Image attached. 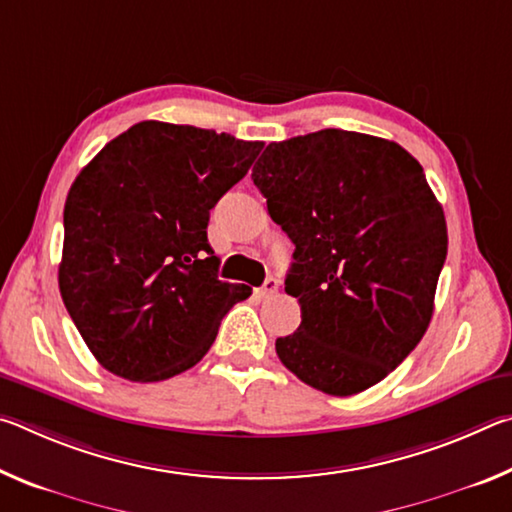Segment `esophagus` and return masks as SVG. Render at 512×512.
I'll return each mask as SVG.
<instances>
[{
	"instance_id": "34e87169",
	"label": "esophagus",
	"mask_w": 512,
	"mask_h": 512,
	"mask_svg": "<svg viewBox=\"0 0 512 512\" xmlns=\"http://www.w3.org/2000/svg\"><path fill=\"white\" fill-rule=\"evenodd\" d=\"M277 287H280V282H277L275 277H266V282L262 284V289H259L257 293H259V296H262V298L275 296V293H277Z\"/></svg>"
}]
</instances>
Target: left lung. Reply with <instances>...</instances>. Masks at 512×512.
Here are the masks:
<instances>
[{
    "mask_svg": "<svg viewBox=\"0 0 512 512\" xmlns=\"http://www.w3.org/2000/svg\"><path fill=\"white\" fill-rule=\"evenodd\" d=\"M253 183L296 246L284 291L300 327L275 341L277 357L327 395L375 386L427 332L447 257L420 162L391 140L325 128L268 144Z\"/></svg>",
    "mask_w": 512,
    "mask_h": 512,
    "instance_id": "1",
    "label": "left lung"
}]
</instances>
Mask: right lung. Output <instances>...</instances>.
Returning <instances> with one entry per match:
<instances>
[{"label": "right lung", "mask_w": 512, "mask_h": 512, "mask_svg": "<svg viewBox=\"0 0 512 512\" xmlns=\"http://www.w3.org/2000/svg\"><path fill=\"white\" fill-rule=\"evenodd\" d=\"M264 142L140 121L83 167L65 201L58 287L85 345L112 375L162 381L212 348L250 296L216 277L207 221Z\"/></svg>", "instance_id": "right-lung-1"}]
</instances>
